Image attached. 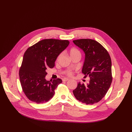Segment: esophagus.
I'll use <instances>...</instances> for the list:
<instances>
[{
    "label": "esophagus",
    "instance_id": "esophagus-1",
    "mask_svg": "<svg viewBox=\"0 0 132 132\" xmlns=\"http://www.w3.org/2000/svg\"><path fill=\"white\" fill-rule=\"evenodd\" d=\"M68 80H69V79H68V78H64V79H63V81H68Z\"/></svg>",
    "mask_w": 132,
    "mask_h": 132
}]
</instances>
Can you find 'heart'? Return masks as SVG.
Masks as SVG:
<instances>
[{
    "instance_id": "1",
    "label": "heart",
    "mask_w": 132,
    "mask_h": 132,
    "mask_svg": "<svg viewBox=\"0 0 132 132\" xmlns=\"http://www.w3.org/2000/svg\"><path fill=\"white\" fill-rule=\"evenodd\" d=\"M69 54H70L71 57H73L75 56V55H76L80 54V51L77 48H76L73 47V48H71L70 50V51H69ZM60 57H61V55H59L58 57V59H59V58ZM67 74L68 75H69V76H71V75H72L73 73H72V72H71V71H68L67 72Z\"/></svg>"
}]
</instances>
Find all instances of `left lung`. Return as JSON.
I'll list each match as a JSON object with an SVG mask.
<instances>
[{"instance_id":"8db88e82","label":"left lung","mask_w":132,"mask_h":132,"mask_svg":"<svg viewBox=\"0 0 132 132\" xmlns=\"http://www.w3.org/2000/svg\"><path fill=\"white\" fill-rule=\"evenodd\" d=\"M73 42L85 53L82 73L85 78L89 77L90 81L86 85L78 82L73 93L78 101L86 105L94 104L105 96L111 86V57L105 48L94 39H80Z\"/></svg>"}]
</instances>
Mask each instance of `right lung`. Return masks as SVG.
<instances>
[{"instance_id": "add662e5", "label": "right lung", "mask_w": 132, "mask_h": 132, "mask_svg": "<svg viewBox=\"0 0 132 132\" xmlns=\"http://www.w3.org/2000/svg\"><path fill=\"white\" fill-rule=\"evenodd\" d=\"M69 44L68 40L45 39L26 51L19 77L23 93L30 101L43 103L53 97L54 90L62 80L61 79L46 80V70L54 67L57 58Z\"/></svg>"}]
</instances>
